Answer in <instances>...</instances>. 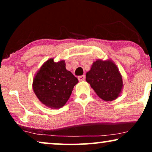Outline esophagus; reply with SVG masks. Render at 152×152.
<instances>
[{"instance_id":"1","label":"esophagus","mask_w":152,"mask_h":152,"mask_svg":"<svg viewBox=\"0 0 152 152\" xmlns=\"http://www.w3.org/2000/svg\"><path fill=\"white\" fill-rule=\"evenodd\" d=\"M85 75H81V76H79L78 77V80L79 81H84L85 80Z\"/></svg>"}]
</instances>
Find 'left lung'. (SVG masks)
I'll list each match as a JSON object with an SVG mask.
<instances>
[{
  "label": "left lung",
  "instance_id": "left-lung-1",
  "mask_svg": "<svg viewBox=\"0 0 152 152\" xmlns=\"http://www.w3.org/2000/svg\"><path fill=\"white\" fill-rule=\"evenodd\" d=\"M86 82L97 95L105 101L115 99L122 88V79L113 62L97 60L86 73Z\"/></svg>",
  "mask_w": 152,
  "mask_h": 152
}]
</instances>
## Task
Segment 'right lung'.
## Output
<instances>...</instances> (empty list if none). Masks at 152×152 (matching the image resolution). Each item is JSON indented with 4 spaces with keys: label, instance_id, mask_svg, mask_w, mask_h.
Returning a JSON list of instances; mask_svg holds the SVG:
<instances>
[{
    "label": "right lung",
    "instance_id": "add662e5",
    "mask_svg": "<svg viewBox=\"0 0 152 152\" xmlns=\"http://www.w3.org/2000/svg\"><path fill=\"white\" fill-rule=\"evenodd\" d=\"M78 80L66 68L65 61L50 59L41 66L33 80V90L47 107L59 109L69 99Z\"/></svg>",
    "mask_w": 152,
    "mask_h": 152
}]
</instances>
